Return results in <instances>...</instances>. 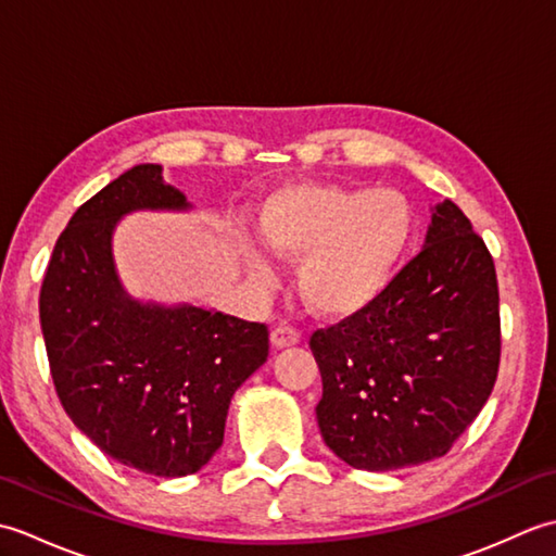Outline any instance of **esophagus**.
Instances as JSON below:
<instances>
[{
  "mask_svg": "<svg viewBox=\"0 0 556 556\" xmlns=\"http://www.w3.org/2000/svg\"><path fill=\"white\" fill-rule=\"evenodd\" d=\"M271 346L275 349H287V346H296L301 341V332L299 329H293L289 325H279L271 329Z\"/></svg>",
  "mask_w": 556,
  "mask_h": 556,
  "instance_id": "34e87169",
  "label": "esophagus"
}]
</instances>
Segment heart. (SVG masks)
I'll use <instances>...</instances> for the list:
<instances>
[{"label":"heart","mask_w":556,"mask_h":556,"mask_svg":"<svg viewBox=\"0 0 556 556\" xmlns=\"http://www.w3.org/2000/svg\"><path fill=\"white\" fill-rule=\"evenodd\" d=\"M404 195L377 188L299 186L260 212V241L281 260H301L296 287L320 317L356 315L382 296L413 241ZM251 275L267 285L271 269L248 255Z\"/></svg>","instance_id":"b5f03b06"}]
</instances>
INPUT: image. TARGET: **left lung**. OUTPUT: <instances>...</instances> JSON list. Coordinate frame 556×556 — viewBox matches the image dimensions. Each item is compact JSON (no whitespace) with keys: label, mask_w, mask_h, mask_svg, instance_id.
<instances>
[{"label":"left lung","mask_w":556,"mask_h":556,"mask_svg":"<svg viewBox=\"0 0 556 556\" xmlns=\"http://www.w3.org/2000/svg\"><path fill=\"white\" fill-rule=\"evenodd\" d=\"M323 375L325 444L361 470L444 456L497 382L494 260L452 200L432 212L422 251L370 308L311 337Z\"/></svg>","instance_id":"obj_1"}]
</instances>
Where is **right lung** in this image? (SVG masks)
<instances>
[{
    "instance_id": "1",
    "label": "right lung",
    "mask_w": 556,
    "mask_h": 556,
    "mask_svg": "<svg viewBox=\"0 0 556 556\" xmlns=\"http://www.w3.org/2000/svg\"><path fill=\"white\" fill-rule=\"evenodd\" d=\"M160 164L83 203L54 243L40 325L56 396L104 454L157 478L198 473L224 442L231 396L267 361L263 323L140 303L119 285L112 231L134 210H186Z\"/></svg>"
}]
</instances>
